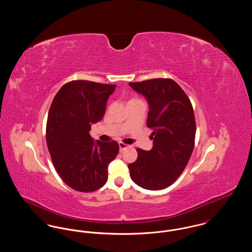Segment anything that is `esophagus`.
<instances>
[{"instance_id":"obj_1","label":"esophagus","mask_w":252,"mask_h":252,"mask_svg":"<svg viewBox=\"0 0 252 252\" xmlns=\"http://www.w3.org/2000/svg\"><path fill=\"white\" fill-rule=\"evenodd\" d=\"M129 145H127V144H124V143H119V147H120V151H123L124 149H126V148H127Z\"/></svg>"}]
</instances>
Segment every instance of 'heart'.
<instances>
[{"instance_id":"heart-1","label":"heart","mask_w":252,"mask_h":252,"mask_svg":"<svg viewBox=\"0 0 252 252\" xmlns=\"http://www.w3.org/2000/svg\"><path fill=\"white\" fill-rule=\"evenodd\" d=\"M132 100H138V99H132ZM132 100H130V101H132Z\"/></svg>"}]
</instances>
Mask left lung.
<instances>
[{"instance_id": "left-lung-1", "label": "left lung", "mask_w": 252, "mask_h": 252, "mask_svg": "<svg viewBox=\"0 0 252 252\" xmlns=\"http://www.w3.org/2000/svg\"><path fill=\"white\" fill-rule=\"evenodd\" d=\"M129 86L147 100L146 126L154 130L152 149H137L136 161L128 164L129 175L144 189L161 190L177 180L192 155L195 137L192 104L172 79L154 78Z\"/></svg>"}]
</instances>
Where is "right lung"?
Segmentation results:
<instances>
[{
	"label": "right lung",
	"instance_id": "right-lung-1",
	"mask_svg": "<svg viewBox=\"0 0 252 252\" xmlns=\"http://www.w3.org/2000/svg\"><path fill=\"white\" fill-rule=\"evenodd\" d=\"M115 85L73 80L61 87L49 110L46 142L62 180L78 192H94L108 180V164L119 152L115 141H94L91 126L105 114Z\"/></svg>",
	"mask_w": 252,
	"mask_h": 252
}]
</instances>
